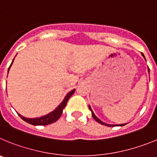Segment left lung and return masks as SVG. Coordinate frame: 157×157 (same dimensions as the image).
I'll list each match as a JSON object with an SVG mask.
<instances>
[{"mask_svg":"<svg viewBox=\"0 0 157 157\" xmlns=\"http://www.w3.org/2000/svg\"><path fill=\"white\" fill-rule=\"evenodd\" d=\"M142 56H143L144 59H145V56H144V55L142 54ZM148 72H149V69H148ZM88 107H89V109H90V110H91V115H92L93 118H94V119L95 120V121H97V122L99 123V124H102V125H105V126H108V127H114V126H124V125H126V124H105V123L102 122V121H101V120L98 119V117H97L95 115H94V113H93L92 109H91V106H90V105H88Z\"/></svg>","mask_w":157,"mask_h":157,"instance_id":"left-lung-1","label":"left lung"}]
</instances>
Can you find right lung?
Segmentation results:
<instances>
[{
    "label": "right lung",
    "mask_w": 157,
    "mask_h": 157,
    "mask_svg": "<svg viewBox=\"0 0 157 157\" xmlns=\"http://www.w3.org/2000/svg\"><path fill=\"white\" fill-rule=\"evenodd\" d=\"M15 58L13 59L12 63H11V65H10L8 72H9V70L10 68H11V66H12V63H13ZM74 92H75V89H73V90H72L71 91H70L68 94L65 96L64 99H63V101H62L59 105H58L57 108H56L55 110H53L52 112L49 113L48 114H46V115L42 116V117H36V118H27V117H22V116L20 115L19 113L18 114H19V117H20L24 121H26V123L32 124V125H35V126H37V125H48V124H52V123L56 122V121L59 119V117H61L63 109H64V108L66 107L69 98L73 95Z\"/></svg>",
    "instance_id": "obj_1"
}]
</instances>
